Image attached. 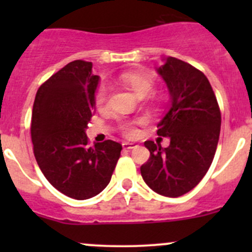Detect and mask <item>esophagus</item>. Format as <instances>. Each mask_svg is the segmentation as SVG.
I'll return each instance as SVG.
<instances>
[{"mask_svg":"<svg viewBox=\"0 0 252 252\" xmlns=\"http://www.w3.org/2000/svg\"><path fill=\"white\" fill-rule=\"evenodd\" d=\"M123 149H126V150H131V149H135V147H138V145L135 144V142H123Z\"/></svg>","mask_w":252,"mask_h":252,"instance_id":"obj_1","label":"esophagus"}]
</instances>
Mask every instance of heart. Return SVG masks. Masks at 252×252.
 I'll use <instances>...</instances> for the list:
<instances>
[{
    "mask_svg": "<svg viewBox=\"0 0 252 252\" xmlns=\"http://www.w3.org/2000/svg\"><path fill=\"white\" fill-rule=\"evenodd\" d=\"M119 83L123 84L128 89H130L138 97H145L149 95L154 88V80L147 74L139 72H124L118 77ZM107 100V88L101 85L95 94V103L98 108L102 107ZM122 131L128 138H133L136 135L135 122H124L121 126Z\"/></svg>",
    "mask_w": 252,
    "mask_h": 252,
    "instance_id": "heart-1",
    "label": "heart"
}]
</instances>
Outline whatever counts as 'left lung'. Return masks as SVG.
Wrapping results in <instances>:
<instances>
[{"label":"left lung","instance_id":"8db88e82","mask_svg":"<svg viewBox=\"0 0 252 252\" xmlns=\"http://www.w3.org/2000/svg\"><path fill=\"white\" fill-rule=\"evenodd\" d=\"M156 72L171 95V106L157 124V134L171 142L163 149L161 144L145 141L150 158L140 172L155 192L178 197L194 189L212 163L220 111L208 79L191 64L167 57Z\"/></svg>","mask_w":252,"mask_h":252}]
</instances>
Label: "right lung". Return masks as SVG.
Masks as SVG:
<instances>
[{"instance_id":"add662e5","label":"right lung","mask_w":252,"mask_h":252,"mask_svg":"<svg viewBox=\"0 0 252 252\" xmlns=\"http://www.w3.org/2000/svg\"><path fill=\"white\" fill-rule=\"evenodd\" d=\"M98 81L93 63L73 61L40 86L32 106L37 164L58 191L75 200L90 199L107 187L122 151L112 140L88 146L85 130L95 113Z\"/></svg>"}]
</instances>
